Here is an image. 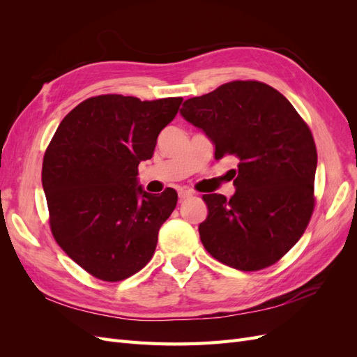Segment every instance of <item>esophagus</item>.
I'll return each mask as SVG.
<instances>
[{"mask_svg":"<svg viewBox=\"0 0 357 357\" xmlns=\"http://www.w3.org/2000/svg\"><path fill=\"white\" fill-rule=\"evenodd\" d=\"M192 197V192L190 190H186V189H178V199L180 201H185L188 198Z\"/></svg>","mask_w":357,"mask_h":357,"instance_id":"esophagus-1","label":"esophagus"}]
</instances>
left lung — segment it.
I'll list each match as a JSON object with an SVG mask.
<instances>
[{
  "label": "left lung",
  "mask_w": 357,
  "mask_h": 357,
  "mask_svg": "<svg viewBox=\"0 0 357 357\" xmlns=\"http://www.w3.org/2000/svg\"><path fill=\"white\" fill-rule=\"evenodd\" d=\"M180 113L211 139L215 159L238 160L229 199L202 195L208 215L198 229L205 250L240 271L275 264L314 210L317 150L310 128L284 95L253 80L189 98Z\"/></svg>",
  "instance_id": "left-lung-1"
}]
</instances>
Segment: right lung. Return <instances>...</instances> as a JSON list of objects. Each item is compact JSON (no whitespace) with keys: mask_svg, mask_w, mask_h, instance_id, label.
I'll return each mask as SVG.
<instances>
[{"mask_svg":"<svg viewBox=\"0 0 357 357\" xmlns=\"http://www.w3.org/2000/svg\"><path fill=\"white\" fill-rule=\"evenodd\" d=\"M183 98H88L62 119L43 159L41 181L56 243L84 271L121 282L152 259L177 192L138 185V164L153 156L159 132Z\"/></svg>","mask_w":357,"mask_h":357,"instance_id":"1","label":"right lung"}]
</instances>
